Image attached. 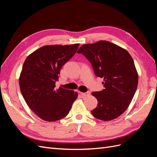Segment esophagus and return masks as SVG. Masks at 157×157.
<instances>
[{"label":"esophagus","mask_w":157,"mask_h":157,"mask_svg":"<svg viewBox=\"0 0 157 157\" xmlns=\"http://www.w3.org/2000/svg\"><path fill=\"white\" fill-rule=\"evenodd\" d=\"M80 94L82 95V96H83V97H85V96H88L89 95H90V92H81L80 93Z\"/></svg>","instance_id":"esophagus-1"}]
</instances>
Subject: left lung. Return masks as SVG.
Instances as JSON below:
<instances>
[{"mask_svg":"<svg viewBox=\"0 0 157 157\" xmlns=\"http://www.w3.org/2000/svg\"><path fill=\"white\" fill-rule=\"evenodd\" d=\"M92 64L94 73L103 78L101 91L92 92L98 104L92 115L101 121H111L129 106L138 84L134 60L121 47L105 40L82 45L77 51Z\"/></svg>","mask_w":157,"mask_h":157,"instance_id":"8db88e82","label":"left lung"}]
</instances>
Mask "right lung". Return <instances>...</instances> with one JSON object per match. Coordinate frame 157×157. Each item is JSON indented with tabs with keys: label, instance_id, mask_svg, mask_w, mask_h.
<instances>
[{
	"label": "right lung",
	"instance_id": "add662e5",
	"mask_svg": "<svg viewBox=\"0 0 157 157\" xmlns=\"http://www.w3.org/2000/svg\"><path fill=\"white\" fill-rule=\"evenodd\" d=\"M79 44L44 46L33 52L23 63L19 83L31 110L42 120L58 121L68 115L78 94L56 89L60 70L72 58Z\"/></svg>",
	"mask_w": 157,
	"mask_h": 157
}]
</instances>
